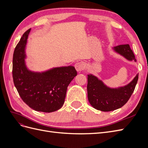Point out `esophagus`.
Here are the masks:
<instances>
[{
	"label": "esophagus",
	"mask_w": 148,
	"mask_h": 148,
	"mask_svg": "<svg viewBox=\"0 0 148 148\" xmlns=\"http://www.w3.org/2000/svg\"><path fill=\"white\" fill-rule=\"evenodd\" d=\"M75 68L78 71H81L83 70L86 67V64L84 62H79L75 64Z\"/></svg>",
	"instance_id": "1"
}]
</instances>
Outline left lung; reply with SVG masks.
I'll list each match as a JSON object with an SVG mask.
<instances>
[{"label":"left lung","mask_w":148,"mask_h":148,"mask_svg":"<svg viewBox=\"0 0 148 148\" xmlns=\"http://www.w3.org/2000/svg\"><path fill=\"white\" fill-rule=\"evenodd\" d=\"M113 50L129 61H136L135 55L128 44L114 47ZM138 74L128 84L117 88H111L96 76L88 75V98L94 108L103 112L118 109L123 106L135 90Z\"/></svg>","instance_id":"left-lung-1"}]
</instances>
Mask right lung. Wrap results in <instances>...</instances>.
I'll list each match as a JSON object with an SVG mask.
<instances>
[{
	"instance_id": "add662e5",
	"label": "right lung",
	"mask_w": 148,
	"mask_h": 148,
	"mask_svg": "<svg viewBox=\"0 0 148 148\" xmlns=\"http://www.w3.org/2000/svg\"><path fill=\"white\" fill-rule=\"evenodd\" d=\"M31 29L23 34L13 56V79L20 96L31 109L52 112L63 106L67 87L77 75L73 66L56 67L43 72L26 65L25 49Z\"/></svg>"
}]
</instances>
